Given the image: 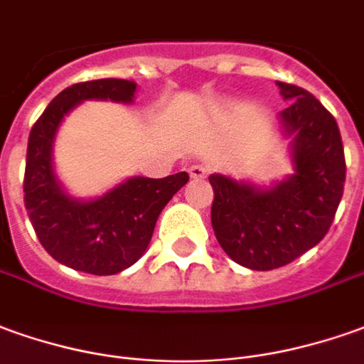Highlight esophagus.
Here are the masks:
<instances>
[{
  "label": "esophagus",
  "instance_id": "34e87169",
  "mask_svg": "<svg viewBox=\"0 0 364 364\" xmlns=\"http://www.w3.org/2000/svg\"><path fill=\"white\" fill-rule=\"evenodd\" d=\"M188 172H190V176L196 178V180H202V178H206L210 174V170L206 166H202V164H192L188 168Z\"/></svg>",
  "mask_w": 364,
  "mask_h": 364
}]
</instances>
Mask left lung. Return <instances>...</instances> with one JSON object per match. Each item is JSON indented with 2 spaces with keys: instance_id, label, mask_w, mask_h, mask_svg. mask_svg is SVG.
<instances>
[{
  "instance_id": "8db88e82",
  "label": "left lung",
  "mask_w": 364,
  "mask_h": 364,
  "mask_svg": "<svg viewBox=\"0 0 364 364\" xmlns=\"http://www.w3.org/2000/svg\"><path fill=\"white\" fill-rule=\"evenodd\" d=\"M289 102L279 112L285 136H293V172L269 190L212 174V228L235 263L269 272L297 259L329 232L343 198L345 152L337 120L311 92L279 82Z\"/></svg>"
}]
</instances>
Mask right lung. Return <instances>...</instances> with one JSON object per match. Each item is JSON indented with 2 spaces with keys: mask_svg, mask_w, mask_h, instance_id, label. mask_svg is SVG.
I'll return each instance as SVG.
<instances>
[{
  "mask_svg": "<svg viewBox=\"0 0 364 364\" xmlns=\"http://www.w3.org/2000/svg\"><path fill=\"white\" fill-rule=\"evenodd\" d=\"M136 82L99 79L61 91L29 132L25 208L39 242L53 259L77 272L114 275L146 252L162 208L188 182L186 172L166 178H129L105 196L75 200L53 172V140L65 114L79 102H132Z\"/></svg>",
  "mask_w": 364,
  "mask_h": 364,
  "instance_id": "1",
  "label": "right lung"
}]
</instances>
